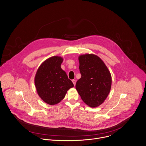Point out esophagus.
<instances>
[{
  "mask_svg": "<svg viewBox=\"0 0 146 146\" xmlns=\"http://www.w3.org/2000/svg\"><path fill=\"white\" fill-rule=\"evenodd\" d=\"M72 82L73 84H74V86H75V84H76V80H72Z\"/></svg>",
  "mask_w": 146,
  "mask_h": 146,
  "instance_id": "1",
  "label": "esophagus"
}]
</instances>
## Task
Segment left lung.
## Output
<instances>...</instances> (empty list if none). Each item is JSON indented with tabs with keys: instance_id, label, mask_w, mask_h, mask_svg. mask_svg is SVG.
Listing matches in <instances>:
<instances>
[{
	"instance_id": "obj_1",
	"label": "left lung",
	"mask_w": 146,
	"mask_h": 146,
	"mask_svg": "<svg viewBox=\"0 0 146 146\" xmlns=\"http://www.w3.org/2000/svg\"><path fill=\"white\" fill-rule=\"evenodd\" d=\"M79 61L82 76L76 82V89L87 105L96 108L104 102L110 91V72L96 55H81L79 56Z\"/></svg>"
}]
</instances>
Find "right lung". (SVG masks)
Listing matches in <instances>:
<instances>
[{"label":"right lung","instance_id":"right-lung-1","mask_svg":"<svg viewBox=\"0 0 146 146\" xmlns=\"http://www.w3.org/2000/svg\"><path fill=\"white\" fill-rule=\"evenodd\" d=\"M63 58L54 56L45 60L38 67L35 78V84L40 97L48 104L60 102L67 91L74 84L61 67Z\"/></svg>","mask_w":146,"mask_h":146}]
</instances>
